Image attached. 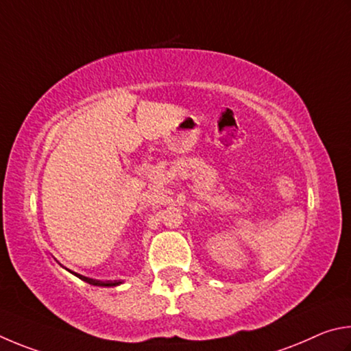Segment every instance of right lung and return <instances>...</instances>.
<instances>
[{
	"label": "right lung",
	"mask_w": 351,
	"mask_h": 351,
	"mask_svg": "<svg viewBox=\"0 0 351 351\" xmlns=\"http://www.w3.org/2000/svg\"><path fill=\"white\" fill-rule=\"evenodd\" d=\"M61 265V263H60ZM67 269V268H66ZM71 271V269H69ZM71 273H73V271H71ZM77 276V278H80L82 280H84L86 284H89V285H95V287H117V285H120V284H123L121 280H106V282H103V280H97V279H90V278H86V276H82V274H78V273H73Z\"/></svg>",
	"instance_id": "add662e5"
}]
</instances>
